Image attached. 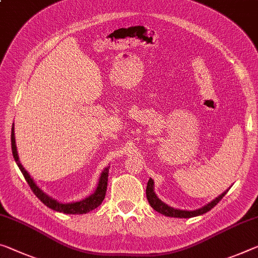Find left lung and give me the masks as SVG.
<instances>
[{
	"label": "left lung",
	"instance_id": "obj_1",
	"mask_svg": "<svg viewBox=\"0 0 258 258\" xmlns=\"http://www.w3.org/2000/svg\"><path fill=\"white\" fill-rule=\"evenodd\" d=\"M155 185H154V180L153 179H149L148 183H147V189H146V193H147V200H148V202L150 204V207L153 208L154 210H156L159 214L166 216V217H174V218H191V217H196V216H200V215H203L208 212L209 210H211L212 208H214L216 204H217L220 200H222L225 194L227 193V190H225L223 194H220L218 198H216L215 200H212L211 202H209L206 206L200 208V209H196V210H181V209H175V208H172L170 206H167L166 203H164L162 201L161 199L158 198L155 193Z\"/></svg>",
	"mask_w": 258,
	"mask_h": 258
}]
</instances>
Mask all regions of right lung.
Returning <instances> with one entry per match:
<instances>
[{"label": "right lung", "instance_id": "obj_1", "mask_svg": "<svg viewBox=\"0 0 258 258\" xmlns=\"http://www.w3.org/2000/svg\"><path fill=\"white\" fill-rule=\"evenodd\" d=\"M11 148H12V155H14L15 161H16V163H17L19 170L22 171L24 178H25V180L27 181L28 185H30L31 189L33 190V193L35 194L36 198H38L40 201L44 204V206H47L48 208H50V209L55 210V211L63 212V214L83 215V214H87V212L94 210L95 208L99 207L102 202H103V200L105 198V193H107L108 177H109V169H110L109 165L101 172L99 182H97V186L93 194H91L89 196H87V198H85L84 200H80V201H77V202H68V203L60 202L44 193V191L41 189L38 185H36L35 181L33 180V178L30 175V173H28L27 171L24 169V166L22 165V163H20V161H19L17 146H16L15 124H12V128H11Z\"/></svg>", "mask_w": 258, "mask_h": 258}]
</instances>
